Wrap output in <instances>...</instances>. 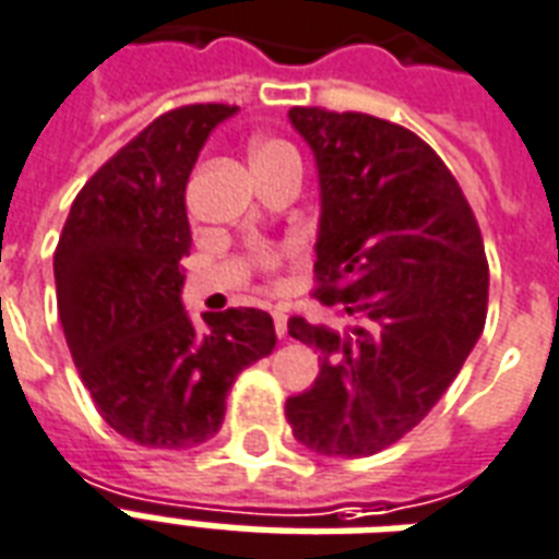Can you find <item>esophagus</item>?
Masks as SVG:
<instances>
[{
  "instance_id": "34e87169",
  "label": "esophagus",
  "mask_w": 559,
  "mask_h": 559,
  "mask_svg": "<svg viewBox=\"0 0 559 559\" xmlns=\"http://www.w3.org/2000/svg\"><path fill=\"white\" fill-rule=\"evenodd\" d=\"M272 319H275V334L287 336V313H284V310H275Z\"/></svg>"
}]
</instances>
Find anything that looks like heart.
Returning a JSON list of instances; mask_svg holds the SVG:
<instances>
[{
	"instance_id": "b5f03b06",
	"label": "heart",
	"mask_w": 559,
	"mask_h": 559,
	"mask_svg": "<svg viewBox=\"0 0 559 559\" xmlns=\"http://www.w3.org/2000/svg\"><path fill=\"white\" fill-rule=\"evenodd\" d=\"M289 155H293V148H289L287 143H281V140H254L249 148L251 166L270 164V160H281V157Z\"/></svg>"
}]
</instances>
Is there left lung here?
<instances>
[{
    "instance_id": "1",
    "label": "left lung",
    "mask_w": 559,
    "mask_h": 559,
    "mask_svg": "<svg viewBox=\"0 0 559 559\" xmlns=\"http://www.w3.org/2000/svg\"><path fill=\"white\" fill-rule=\"evenodd\" d=\"M289 126L317 160V293L348 325L287 322L319 352L287 421L317 454L369 457L431 413L480 340L484 240L449 166L407 128L322 108H293Z\"/></svg>"
}]
</instances>
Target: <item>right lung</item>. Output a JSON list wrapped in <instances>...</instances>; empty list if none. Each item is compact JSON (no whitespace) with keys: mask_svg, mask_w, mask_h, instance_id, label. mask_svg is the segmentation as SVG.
Segmentation results:
<instances>
[{"mask_svg":"<svg viewBox=\"0 0 559 559\" xmlns=\"http://www.w3.org/2000/svg\"><path fill=\"white\" fill-rule=\"evenodd\" d=\"M237 108L157 117L70 207L55 287L70 355L102 419L146 449H193L219 431L234 378L275 346L270 313L231 308L195 325L181 301L190 254L185 190L211 131Z\"/></svg>","mask_w":559,"mask_h":559,"instance_id":"obj_1","label":"right lung"}]
</instances>
